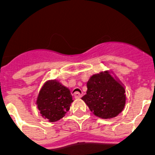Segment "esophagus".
I'll return each mask as SVG.
<instances>
[{"instance_id":"1","label":"esophagus","mask_w":155,"mask_h":155,"mask_svg":"<svg viewBox=\"0 0 155 155\" xmlns=\"http://www.w3.org/2000/svg\"><path fill=\"white\" fill-rule=\"evenodd\" d=\"M74 97H75V98H81L83 97V95L79 93V92H75L74 94Z\"/></svg>"}]
</instances>
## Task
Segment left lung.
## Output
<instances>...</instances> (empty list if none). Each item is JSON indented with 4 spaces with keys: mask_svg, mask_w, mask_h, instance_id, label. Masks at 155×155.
<instances>
[{
    "mask_svg": "<svg viewBox=\"0 0 155 155\" xmlns=\"http://www.w3.org/2000/svg\"><path fill=\"white\" fill-rule=\"evenodd\" d=\"M87 87L82 100L98 117H115L125 108L126 95L124 85L111 71L92 75L87 82Z\"/></svg>",
    "mask_w": 155,
    "mask_h": 155,
    "instance_id": "obj_1",
    "label": "left lung"
}]
</instances>
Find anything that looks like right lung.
Returning <instances> with one entry per match:
<instances>
[{
  "instance_id": "obj_1",
  "label": "right lung",
  "mask_w": 155,
  "mask_h": 155,
  "mask_svg": "<svg viewBox=\"0 0 155 155\" xmlns=\"http://www.w3.org/2000/svg\"><path fill=\"white\" fill-rule=\"evenodd\" d=\"M73 102L69 88L58 80H47L41 87L36 104L44 119L54 122L63 118Z\"/></svg>"
}]
</instances>
